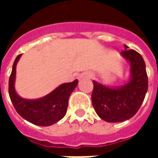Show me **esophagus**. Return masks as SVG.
<instances>
[{
    "instance_id": "obj_1",
    "label": "esophagus",
    "mask_w": 158,
    "mask_h": 158,
    "mask_svg": "<svg viewBox=\"0 0 158 158\" xmlns=\"http://www.w3.org/2000/svg\"><path fill=\"white\" fill-rule=\"evenodd\" d=\"M92 78V74L89 72H84L79 75V79H91Z\"/></svg>"
}]
</instances>
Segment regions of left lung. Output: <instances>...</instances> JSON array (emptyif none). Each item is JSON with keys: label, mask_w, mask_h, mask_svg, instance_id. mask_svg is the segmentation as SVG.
<instances>
[{"label": "left lung", "mask_w": 158, "mask_h": 158, "mask_svg": "<svg viewBox=\"0 0 158 158\" xmlns=\"http://www.w3.org/2000/svg\"><path fill=\"white\" fill-rule=\"evenodd\" d=\"M125 50L121 55L130 64V79L125 85L111 88L93 81L91 100L97 115L109 123H118L135 115L148 89V77L146 63L139 53L135 50Z\"/></svg>", "instance_id": "left-lung-1"}]
</instances>
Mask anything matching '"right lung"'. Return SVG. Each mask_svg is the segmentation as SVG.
Here are the masks:
<instances>
[{
    "instance_id": "obj_1",
    "label": "right lung",
    "mask_w": 158,
    "mask_h": 158,
    "mask_svg": "<svg viewBox=\"0 0 158 158\" xmlns=\"http://www.w3.org/2000/svg\"><path fill=\"white\" fill-rule=\"evenodd\" d=\"M22 54L16 57L9 78L8 92L16 111L23 118L39 126H50L65 116L69 98L78 85V79L59 85L44 97L36 100L23 99L17 94L14 87L16 66Z\"/></svg>"
}]
</instances>
